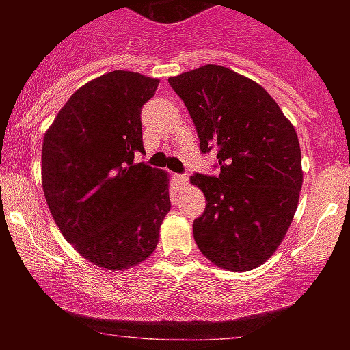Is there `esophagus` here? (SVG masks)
<instances>
[{"instance_id":"1","label":"esophagus","mask_w":350,"mask_h":350,"mask_svg":"<svg viewBox=\"0 0 350 350\" xmlns=\"http://www.w3.org/2000/svg\"><path fill=\"white\" fill-rule=\"evenodd\" d=\"M174 178H176V180H178V183L186 184L187 179H189V176L187 174H174Z\"/></svg>"}]
</instances>
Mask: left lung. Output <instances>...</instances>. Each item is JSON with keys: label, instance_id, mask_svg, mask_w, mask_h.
I'll return each mask as SVG.
<instances>
[{"label": "left lung", "instance_id": "8db88e82", "mask_svg": "<svg viewBox=\"0 0 350 350\" xmlns=\"http://www.w3.org/2000/svg\"><path fill=\"white\" fill-rule=\"evenodd\" d=\"M186 105L202 154L219 174L194 172L207 206L192 224L199 250L217 267L248 271L267 262L298 207L303 171L295 128L262 85L222 66L167 79Z\"/></svg>", "mask_w": 350, "mask_h": 350}]
</instances>
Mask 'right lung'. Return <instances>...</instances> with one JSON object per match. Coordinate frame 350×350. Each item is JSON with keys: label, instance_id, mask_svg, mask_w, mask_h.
<instances>
[{"label": "right lung", "instance_id": "add662e5", "mask_svg": "<svg viewBox=\"0 0 350 350\" xmlns=\"http://www.w3.org/2000/svg\"><path fill=\"white\" fill-rule=\"evenodd\" d=\"M158 79L113 70L80 87L42 143V189L55 224L88 262L124 270L154 252L170 179L146 163L142 108Z\"/></svg>", "mask_w": 350, "mask_h": 350}]
</instances>
